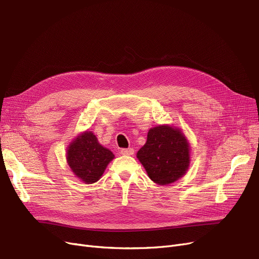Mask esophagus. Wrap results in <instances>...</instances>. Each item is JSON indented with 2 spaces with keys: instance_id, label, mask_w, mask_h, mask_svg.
Here are the masks:
<instances>
[{
  "instance_id": "34e87169",
  "label": "esophagus",
  "mask_w": 259,
  "mask_h": 259,
  "mask_svg": "<svg viewBox=\"0 0 259 259\" xmlns=\"http://www.w3.org/2000/svg\"><path fill=\"white\" fill-rule=\"evenodd\" d=\"M133 153H134V149H132V148L121 149L120 150V154H122V155H132Z\"/></svg>"
}]
</instances>
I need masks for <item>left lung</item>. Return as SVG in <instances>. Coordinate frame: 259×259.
<instances>
[{"label": "left lung", "instance_id": "8db88e82", "mask_svg": "<svg viewBox=\"0 0 259 259\" xmlns=\"http://www.w3.org/2000/svg\"><path fill=\"white\" fill-rule=\"evenodd\" d=\"M138 159L153 182L166 185L181 178L189 165V145L181 131L169 126L149 130Z\"/></svg>", "mask_w": 259, "mask_h": 259}]
</instances>
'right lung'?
<instances>
[{"label":"right lung","instance_id":"1","mask_svg":"<svg viewBox=\"0 0 259 259\" xmlns=\"http://www.w3.org/2000/svg\"><path fill=\"white\" fill-rule=\"evenodd\" d=\"M113 157V153L99 145L92 132H84L70 145L66 159L73 172L81 181L92 184L103 176Z\"/></svg>","mask_w":259,"mask_h":259}]
</instances>
